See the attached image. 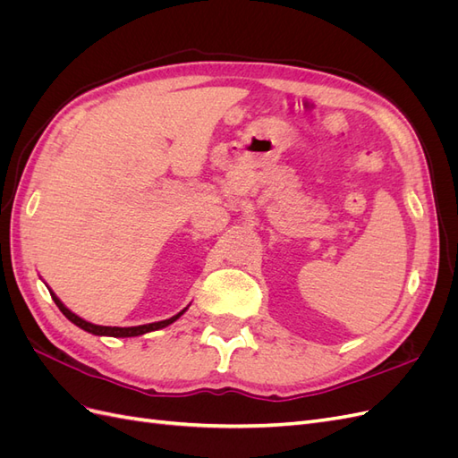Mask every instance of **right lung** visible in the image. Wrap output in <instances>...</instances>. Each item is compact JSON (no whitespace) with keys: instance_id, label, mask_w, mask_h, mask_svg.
I'll use <instances>...</instances> for the list:
<instances>
[{"instance_id":"add662e5","label":"right lung","mask_w":458,"mask_h":458,"mask_svg":"<svg viewBox=\"0 0 458 458\" xmlns=\"http://www.w3.org/2000/svg\"><path fill=\"white\" fill-rule=\"evenodd\" d=\"M49 294H51L53 301L57 303V308L63 311V315L68 318V321H72L76 327L84 328L86 332H91V335H95V336H114V338L141 336V335H145V332H152V330H158V328H164V327L172 325L174 321H177V318L182 317V315L187 311V308H185L183 311H179L177 315H174V317H170V318H165V321L148 323V325H140V327H101V325H93V323L84 321V318L78 317L76 313H72V311L68 310V308H64V303H63L57 296H55V294L51 293V290H49Z\"/></svg>"}]
</instances>
